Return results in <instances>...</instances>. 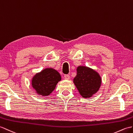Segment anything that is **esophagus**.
I'll list each match as a JSON object with an SVG mask.
<instances>
[{
	"label": "esophagus",
	"mask_w": 133,
	"mask_h": 133,
	"mask_svg": "<svg viewBox=\"0 0 133 133\" xmlns=\"http://www.w3.org/2000/svg\"><path fill=\"white\" fill-rule=\"evenodd\" d=\"M64 79H66V80H69L70 78V76L69 75H64Z\"/></svg>",
	"instance_id": "1"
}]
</instances>
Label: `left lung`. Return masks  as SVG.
Returning <instances> with one entry per match:
<instances>
[{
	"mask_svg": "<svg viewBox=\"0 0 133 133\" xmlns=\"http://www.w3.org/2000/svg\"><path fill=\"white\" fill-rule=\"evenodd\" d=\"M76 71L74 83L82 97H91L100 87L101 78L100 75L93 69L85 66H79Z\"/></svg>",
	"mask_w": 133,
	"mask_h": 133,
	"instance_id": "left-lung-1",
	"label": "left lung"
}]
</instances>
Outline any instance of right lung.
I'll use <instances>...</instances> for the list:
<instances>
[{"mask_svg": "<svg viewBox=\"0 0 133 133\" xmlns=\"http://www.w3.org/2000/svg\"><path fill=\"white\" fill-rule=\"evenodd\" d=\"M61 76L57 71L48 68L36 74L33 77L32 85L38 95L48 96L54 91Z\"/></svg>", "mask_w": 133, "mask_h": 133, "instance_id": "1", "label": "right lung"}]
</instances>
